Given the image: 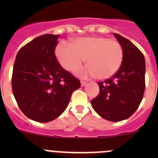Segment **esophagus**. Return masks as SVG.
<instances>
[{
	"label": "esophagus",
	"instance_id": "34e87169",
	"mask_svg": "<svg viewBox=\"0 0 158 158\" xmlns=\"http://www.w3.org/2000/svg\"><path fill=\"white\" fill-rule=\"evenodd\" d=\"M86 84H87V82H86V81H81V86H82V87H83V86H85V85Z\"/></svg>",
	"mask_w": 158,
	"mask_h": 158
}]
</instances>
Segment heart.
<instances>
[{
  "label": "heart",
  "instance_id": "obj_1",
  "mask_svg": "<svg viewBox=\"0 0 158 158\" xmlns=\"http://www.w3.org/2000/svg\"><path fill=\"white\" fill-rule=\"evenodd\" d=\"M55 54L65 70L76 72L85 58L89 66L83 69L81 74L107 79L120 68L123 48L118 41L104 36L81 37L75 39L73 45L65 41L58 43Z\"/></svg>",
  "mask_w": 158,
  "mask_h": 158
}]
</instances>
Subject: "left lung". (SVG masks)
<instances>
[{
    "instance_id": "obj_1",
    "label": "left lung",
    "mask_w": 158,
    "mask_h": 158,
    "mask_svg": "<svg viewBox=\"0 0 158 158\" xmlns=\"http://www.w3.org/2000/svg\"><path fill=\"white\" fill-rule=\"evenodd\" d=\"M113 34L123 48V62L111 77L98 82L100 93L91 104L102 118L118 122L131 117L142 102L146 87V62L135 44L120 35Z\"/></svg>"
}]
</instances>
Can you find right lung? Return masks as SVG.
<instances>
[{"label": "right lung", "mask_w": 158, "mask_h": 158, "mask_svg": "<svg viewBox=\"0 0 158 158\" xmlns=\"http://www.w3.org/2000/svg\"><path fill=\"white\" fill-rule=\"evenodd\" d=\"M59 35L45 34L19 49L14 62L12 88L19 109L27 118L47 123L65 110L81 82L65 70L54 51Z\"/></svg>", "instance_id": "add662e5"}]
</instances>
